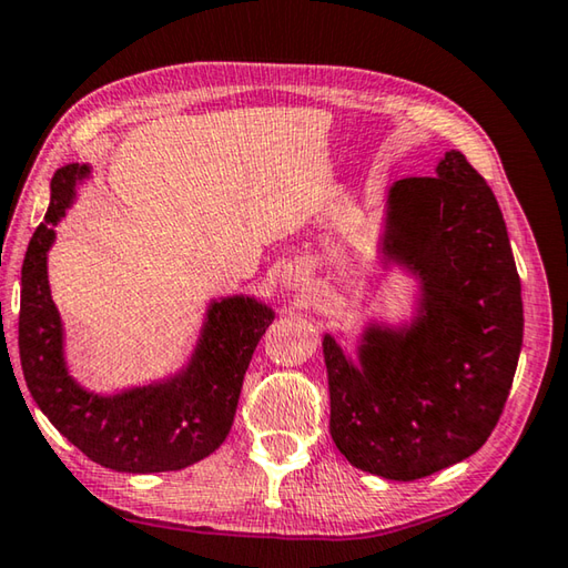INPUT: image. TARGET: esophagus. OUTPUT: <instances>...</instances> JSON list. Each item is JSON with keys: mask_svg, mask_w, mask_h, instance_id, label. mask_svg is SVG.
<instances>
[{"mask_svg": "<svg viewBox=\"0 0 568 568\" xmlns=\"http://www.w3.org/2000/svg\"><path fill=\"white\" fill-rule=\"evenodd\" d=\"M282 284L286 286V290H302V286L306 284V274L302 272L300 266L286 268L284 276H282Z\"/></svg>", "mask_w": 568, "mask_h": 568, "instance_id": "34e87169", "label": "esophagus"}]
</instances>
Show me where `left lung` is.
Listing matches in <instances>:
<instances>
[{
	"instance_id": "1",
	"label": "left lung",
	"mask_w": 568,
	"mask_h": 568,
	"mask_svg": "<svg viewBox=\"0 0 568 568\" xmlns=\"http://www.w3.org/2000/svg\"><path fill=\"white\" fill-rule=\"evenodd\" d=\"M384 254L419 276L412 326H369L359 362L324 336L329 432L346 459L414 481L479 452L509 396L524 339L521 282L499 202L462 152L399 179Z\"/></svg>"
}]
</instances>
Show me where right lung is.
<instances>
[{
    "label": "right lung",
    "mask_w": 568,
    "mask_h": 568,
    "mask_svg": "<svg viewBox=\"0 0 568 568\" xmlns=\"http://www.w3.org/2000/svg\"><path fill=\"white\" fill-rule=\"evenodd\" d=\"M87 164H67L52 176L44 224L29 242L19 302V359L39 409L89 459L114 471H176L216 452L232 429L252 354L274 312L252 296L209 306L199 344L182 374L162 384L99 396L79 386L64 364L62 320L47 282L54 224L74 202Z\"/></svg>",
    "instance_id": "add662e5"
}]
</instances>
